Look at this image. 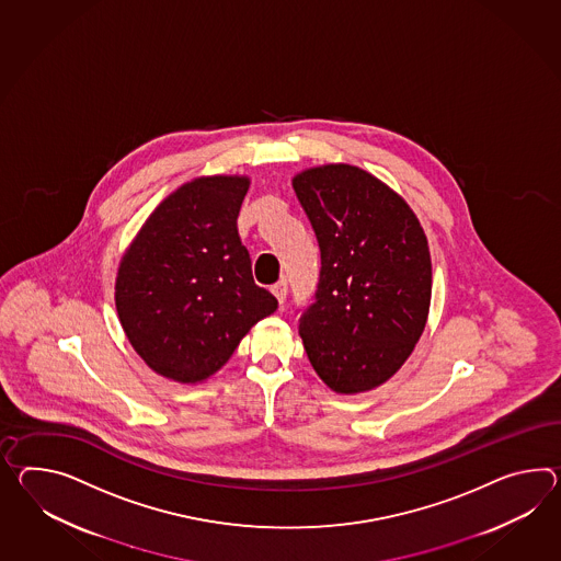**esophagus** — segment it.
<instances>
[{
	"label": "esophagus",
	"instance_id": "1",
	"mask_svg": "<svg viewBox=\"0 0 561 561\" xmlns=\"http://www.w3.org/2000/svg\"><path fill=\"white\" fill-rule=\"evenodd\" d=\"M272 291H274V296L275 298H277V301H279V304H284V301H286L287 296L286 279H279L277 284H274V287H272Z\"/></svg>",
	"mask_w": 561,
	"mask_h": 561
}]
</instances>
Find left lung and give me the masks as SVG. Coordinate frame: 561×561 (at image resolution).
Wrapping results in <instances>:
<instances>
[{"instance_id": "left-lung-1", "label": "left lung", "mask_w": 561, "mask_h": 561, "mask_svg": "<svg viewBox=\"0 0 561 561\" xmlns=\"http://www.w3.org/2000/svg\"><path fill=\"white\" fill-rule=\"evenodd\" d=\"M320 247L314 304L300 336L318 377L336 393H363L393 377L425 329L432 261L408 203L348 164L291 180Z\"/></svg>"}]
</instances>
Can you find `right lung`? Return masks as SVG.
<instances>
[{"label":"right lung","instance_id":"obj_1","mask_svg":"<svg viewBox=\"0 0 561 561\" xmlns=\"http://www.w3.org/2000/svg\"><path fill=\"white\" fill-rule=\"evenodd\" d=\"M247 176L182 184L144 222L125 251L115 306L125 336L158 375L201 382L231 358L277 300L253 282L237 217Z\"/></svg>","mask_w":561,"mask_h":561}]
</instances>
